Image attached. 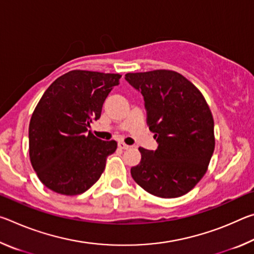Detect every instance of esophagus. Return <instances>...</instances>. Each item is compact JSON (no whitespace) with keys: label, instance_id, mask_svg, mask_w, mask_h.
<instances>
[{"label":"esophagus","instance_id":"34e87169","mask_svg":"<svg viewBox=\"0 0 254 254\" xmlns=\"http://www.w3.org/2000/svg\"><path fill=\"white\" fill-rule=\"evenodd\" d=\"M118 145H119L120 149H123V150H127V149L130 148V145H127V144H126L124 142H119Z\"/></svg>","mask_w":254,"mask_h":254}]
</instances>
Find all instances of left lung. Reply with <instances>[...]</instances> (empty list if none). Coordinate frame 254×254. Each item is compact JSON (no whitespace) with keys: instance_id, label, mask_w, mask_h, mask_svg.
<instances>
[{"instance_id":"1","label":"left lung","mask_w":254,"mask_h":254,"mask_svg":"<svg viewBox=\"0 0 254 254\" xmlns=\"http://www.w3.org/2000/svg\"><path fill=\"white\" fill-rule=\"evenodd\" d=\"M140 91L147 124L158 148H139L141 161L131 168L134 182L149 194L176 198L190 191L207 171L215 148L214 120L203 94L174 70L127 72Z\"/></svg>"}]
</instances>
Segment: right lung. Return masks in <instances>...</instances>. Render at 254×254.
<instances>
[{
	"label": "right lung",
	"instance_id": "obj_1",
	"mask_svg": "<svg viewBox=\"0 0 254 254\" xmlns=\"http://www.w3.org/2000/svg\"><path fill=\"white\" fill-rule=\"evenodd\" d=\"M120 74L70 70L40 98L29 124V156L40 182L66 196L79 195L100 179L117 141H103L87 128L98 120Z\"/></svg>",
	"mask_w": 254,
	"mask_h": 254
}]
</instances>
